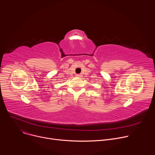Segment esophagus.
Segmentation results:
<instances>
[{"instance_id": "esophagus-1", "label": "esophagus", "mask_w": 155, "mask_h": 155, "mask_svg": "<svg viewBox=\"0 0 155 155\" xmlns=\"http://www.w3.org/2000/svg\"><path fill=\"white\" fill-rule=\"evenodd\" d=\"M76 76H77V77H80L81 75L80 74H77V75H76Z\"/></svg>"}]
</instances>
